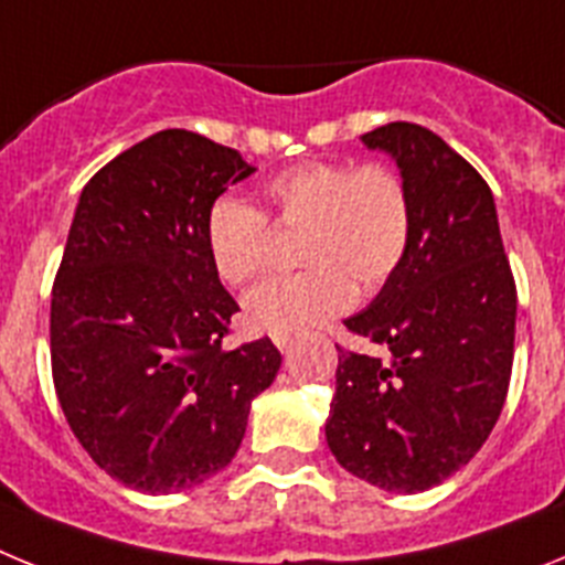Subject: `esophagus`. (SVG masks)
Segmentation results:
<instances>
[{
  "label": "esophagus",
  "instance_id": "esophagus-1",
  "mask_svg": "<svg viewBox=\"0 0 565 565\" xmlns=\"http://www.w3.org/2000/svg\"><path fill=\"white\" fill-rule=\"evenodd\" d=\"M274 344H277L282 353H288L294 348V337H274Z\"/></svg>",
  "mask_w": 565,
  "mask_h": 565
}]
</instances>
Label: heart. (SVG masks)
I'll return each instance as SVG.
<instances>
[{
	"instance_id": "1",
	"label": "heart",
	"mask_w": 565,
	"mask_h": 565,
	"mask_svg": "<svg viewBox=\"0 0 565 565\" xmlns=\"http://www.w3.org/2000/svg\"><path fill=\"white\" fill-rule=\"evenodd\" d=\"M277 226L302 228L299 259L308 268L259 282L246 297V322L271 337L322 326L373 294L402 268L413 234L407 183L384 163L306 161L268 178ZM209 259L221 279L243 286L271 259V223L254 203L223 194L209 206Z\"/></svg>"
}]
</instances>
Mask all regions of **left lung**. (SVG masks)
Segmentation results:
<instances>
[{
  "instance_id": "left-lung-1",
  "label": "left lung",
  "mask_w": 565,
  "mask_h": 565,
  "mask_svg": "<svg viewBox=\"0 0 565 565\" xmlns=\"http://www.w3.org/2000/svg\"><path fill=\"white\" fill-rule=\"evenodd\" d=\"M396 158L413 203L411 248L344 328L384 348H339L326 438L337 461L387 492H424L476 456L503 411L515 356V277L487 181L411 121L362 135Z\"/></svg>"
}]
</instances>
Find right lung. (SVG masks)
I'll use <instances>...</instances> for the list:
<instances>
[{
    "label": "right lung",
    "mask_w": 565,
    "mask_h": 565,
    "mask_svg": "<svg viewBox=\"0 0 565 565\" xmlns=\"http://www.w3.org/2000/svg\"><path fill=\"white\" fill-rule=\"evenodd\" d=\"M254 172L237 149L161 129L78 198L50 299V364L70 430L149 495L203 483L279 371L271 339L223 348L239 311L209 259L206 212Z\"/></svg>",
    "instance_id": "1"
}]
</instances>
